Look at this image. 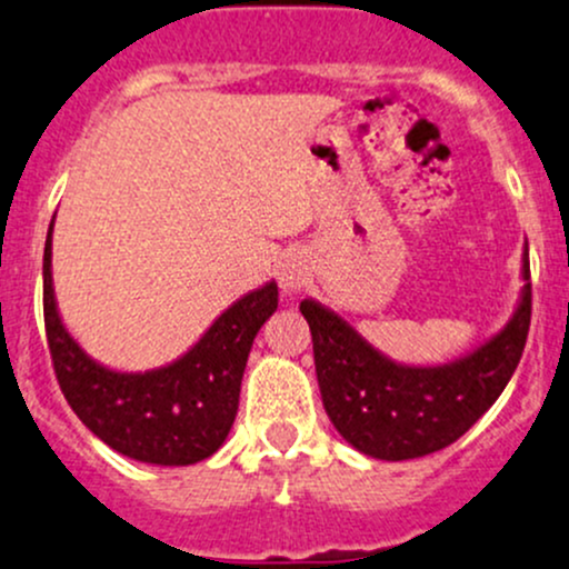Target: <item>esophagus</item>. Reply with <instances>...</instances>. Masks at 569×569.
Instances as JSON below:
<instances>
[{"label": "esophagus", "mask_w": 569, "mask_h": 569, "mask_svg": "<svg viewBox=\"0 0 569 569\" xmlns=\"http://www.w3.org/2000/svg\"><path fill=\"white\" fill-rule=\"evenodd\" d=\"M309 277H311V268L303 252H287L277 268V279L284 296H296V292H301L303 287L309 284Z\"/></svg>", "instance_id": "obj_1"}]
</instances>
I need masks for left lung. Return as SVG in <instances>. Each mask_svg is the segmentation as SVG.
<instances>
[{"mask_svg": "<svg viewBox=\"0 0 569 569\" xmlns=\"http://www.w3.org/2000/svg\"><path fill=\"white\" fill-rule=\"evenodd\" d=\"M521 296L505 328L467 356L439 366L388 358L345 317L303 298L322 407L333 429L380 461H409L453 445L510 382L531 320L529 247L521 254Z\"/></svg>", "mask_w": 569, "mask_h": 569, "instance_id": "left-lung-1", "label": "left lung"}]
</instances>
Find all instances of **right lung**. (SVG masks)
I'll use <instances>...</instances> for the list:
<instances>
[{
    "label": "right lung",
    "instance_id": "obj_1",
    "mask_svg": "<svg viewBox=\"0 0 569 569\" xmlns=\"http://www.w3.org/2000/svg\"><path fill=\"white\" fill-rule=\"evenodd\" d=\"M51 236L53 219L42 254V309L53 371L72 412L108 448L143 463L189 467L217 453L233 429L254 336L277 311V282L230 303L184 356L149 371H119L67 331L53 292Z\"/></svg>",
    "mask_w": 569,
    "mask_h": 569
}]
</instances>
